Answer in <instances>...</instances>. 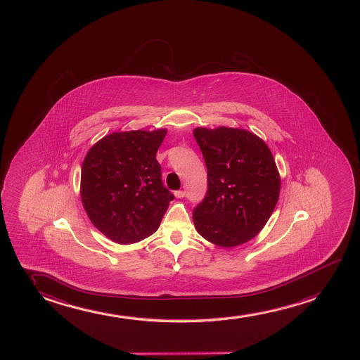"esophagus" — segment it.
<instances>
[{"mask_svg": "<svg viewBox=\"0 0 360 360\" xmlns=\"http://www.w3.org/2000/svg\"><path fill=\"white\" fill-rule=\"evenodd\" d=\"M174 195H175V198H183L184 196H185V191H184V190H179V191H175Z\"/></svg>", "mask_w": 360, "mask_h": 360, "instance_id": "esophagus-1", "label": "esophagus"}]
</instances>
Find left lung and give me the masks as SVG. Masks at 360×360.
Instances as JSON below:
<instances>
[{
	"label": "left lung",
	"instance_id": "obj_1",
	"mask_svg": "<svg viewBox=\"0 0 360 360\" xmlns=\"http://www.w3.org/2000/svg\"><path fill=\"white\" fill-rule=\"evenodd\" d=\"M193 137L207 167L208 190L193 210L195 228L222 248L247 243L278 203L281 179L266 143L243 128L196 127Z\"/></svg>",
	"mask_w": 360,
	"mask_h": 360
}]
</instances>
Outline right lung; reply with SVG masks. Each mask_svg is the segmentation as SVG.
Listing matches in <instances>:
<instances>
[{"label": "right lung", "instance_id": "1", "mask_svg": "<svg viewBox=\"0 0 360 360\" xmlns=\"http://www.w3.org/2000/svg\"><path fill=\"white\" fill-rule=\"evenodd\" d=\"M167 133V128L112 132L84 159L82 206L92 224L115 243H138L157 232L174 198L162 186L155 159Z\"/></svg>", "mask_w": 360, "mask_h": 360}]
</instances>
